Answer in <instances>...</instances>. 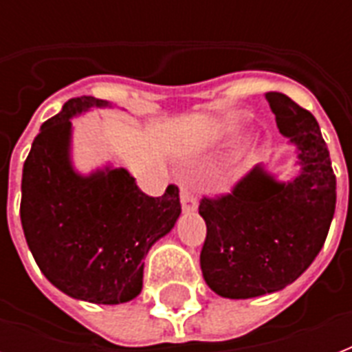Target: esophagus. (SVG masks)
<instances>
[{"instance_id": "obj_1", "label": "esophagus", "mask_w": 352, "mask_h": 352, "mask_svg": "<svg viewBox=\"0 0 352 352\" xmlns=\"http://www.w3.org/2000/svg\"><path fill=\"white\" fill-rule=\"evenodd\" d=\"M181 204L184 212H195L199 206L197 195H195V188L190 181H184L181 186Z\"/></svg>"}]
</instances>
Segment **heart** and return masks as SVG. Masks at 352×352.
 <instances>
[{
	"instance_id": "b5f03b06",
	"label": "heart",
	"mask_w": 352,
	"mask_h": 352,
	"mask_svg": "<svg viewBox=\"0 0 352 352\" xmlns=\"http://www.w3.org/2000/svg\"><path fill=\"white\" fill-rule=\"evenodd\" d=\"M237 153H239V149H230V151H226V155H225V159H235V157H237Z\"/></svg>"
}]
</instances>
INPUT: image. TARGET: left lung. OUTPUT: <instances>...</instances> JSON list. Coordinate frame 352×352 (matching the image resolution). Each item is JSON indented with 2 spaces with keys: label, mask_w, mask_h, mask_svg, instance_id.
Listing matches in <instances>:
<instances>
[{
  "label": "left lung",
  "mask_w": 352,
  "mask_h": 352,
  "mask_svg": "<svg viewBox=\"0 0 352 352\" xmlns=\"http://www.w3.org/2000/svg\"><path fill=\"white\" fill-rule=\"evenodd\" d=\"M265 96L279 133L296 148V175L281 181L259 164L232 193L199 204L206 223L203 278L230 300L294 283L322 250L336 208V177L316 118L283 93Z\"/></svg>",
  "instance_id": "1"
}]
</instances>
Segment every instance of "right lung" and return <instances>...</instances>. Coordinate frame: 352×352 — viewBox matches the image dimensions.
Here are the masks:
<instances>
[{
	"instance_id": "1",
	"label": "right lung",
	"mask_w": 352,
	"mask_h": 352,
	"mask_svg": "<svg viewBox=\"0 0 352 352\" xmlns=\"http://www.w3.org/2000/svg\"><path fill=\"white\" fill-rule=\"evenodd\" d=\"M113 107L95 96L65 102L43 122L21 177V226L41 274L63 294L118 305L142 290L144 257L181 215L179 188L162 197L138 190L126 168L91 173L73 166V118Z\"/></svg>"
}]
</instances>
